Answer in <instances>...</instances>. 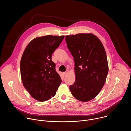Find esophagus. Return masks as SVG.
<instances>
[{
  "label": "esophagus",
  "instance_id": "obj_1",
  "mask_svg": "<svg viewBox=\"0 0 131 131\" xmlns=\"http://www.w3.org/2000/svg\"><path fill=\"white\" fill-rule=\"evenodd\" d=\"M69 72V70H67L65 72H63V74H64V75H66V74H67Z\"/></svg>",
  "mask_w": 131,
  "mask_h": 131
}]
</instances>
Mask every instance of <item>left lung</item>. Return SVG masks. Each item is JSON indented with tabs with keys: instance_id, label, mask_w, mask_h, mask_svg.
Wrapping results in <instances>:
<instances>
[{
	"instance_id": "1",
	"label": "left lung",
	"mask_w": 131,
	"mask_h": 131,
	"mask_svg": "<svg viewBox=\"0 0 131 131\" xmlns=\"http://www.w3.org/2000/svg\"><path fill=\"white\" fill-rule=\"evenodd\" d=\"M65 40L75 66V81L69 89L78 100L90 101L99 94L106 82L108 64L105 48L91 33L66 36Z\"/></svg>"
}]
</instances>
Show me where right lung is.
Here are the masks:
<instances>
[{
  "instance_id": "right-lung-1",
  "label": "right lung",
  "mask_w": 131,
  "mask_h": 131,
  "mask_svg": "<svg viewBox=\"0 0 131 131\" xmlns=\"http://www.w3.org/2000/svg\"><path fill=\"white\" fill-rule=\"evenodd\" d=\"M64 36L47 35L32 39L26 46L20 62L24 88L36 100L45 102L55 96L62 82L55 71L52 54Z\"/></svg>"
}]
</instances>
